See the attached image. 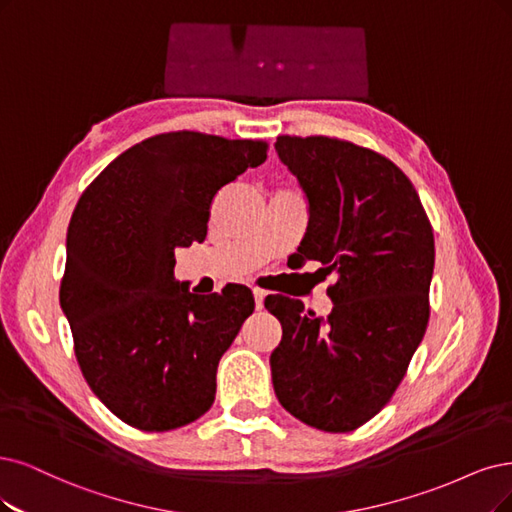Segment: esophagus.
<instances>
[{"label": "esophagus", "instance_id": "1", "mask_svg": "<svg viewBox=\"0 0 512 512\" xmlns=\"http://www.w3.org/2000/svg\"><path fill=\"white\" fill-rule=\"evenodd\" d=\"M253 295H255V306H257V310H261V308H263V301H266L268 293L263 291V289H253Z\"/></svg>", "mask_w": 512, "mask_h": 512}]
</instances>
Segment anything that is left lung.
<instances>
[{"instance_id":"8db88e82","label":"left lung","mask_w":512,"mask_h":512,"mask_svg":"<svg viewBox=\"0 0 512 512\" xmlns=\"http://www.w3.org/2000/svg\"><path fill=\"white\" fill-rule=\"evenodd\" d=\"M310 202L299 261L335 274L333 310L270 295L282 339L270 356L280 405L325 432L367 424L403 382L430 318L434 234L403 170L369 147L335 137L276 139Z\"/></svg>"}]
</instances>
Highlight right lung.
Listing matches in <instances>:
<instances>
[{
    "label": "right lung",
    "instance_id": "1",
    "mask_svg": "<svg viewBox=\"0 0 512 512\" xmlns=\"http://www.w3.org/2000/svg\"><path fill=\"white\" fill-rule=\"evenodd\" d=\"M266 158V141L164 132L126 149L75 206L61 308L84 380L128 426L166 432L211 409L255 299L242 285L189 293L175 249L202 242L219 189Z\"/></svg>",
    "mask_w": 512,
    "mask_h": 512
}]
</instances>
